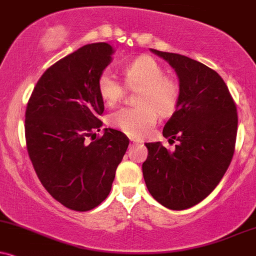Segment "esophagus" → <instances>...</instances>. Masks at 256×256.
<instances>
[{
	"mask_svg": "<svg viewBox=\"0 0 256 256\" xmlns=\"http://www.w3.org/2000/svg\"><path fill=\"white\" fill-rule=\"evenodd\" d=\"M139 144H141V141L136 140V139H133V138L130 139V145H139Z\"/></svg>",
	"mask_w": 256,
	"mask_h": 256,
	"instance_id": "obj_1",
	"label": "esophagus"
}]
</instances>
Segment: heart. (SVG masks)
Returning a JSON list of instances; mask_svg holds the SVG:
<instances>
[{"label":"heart","instance_id":"1","mask_svg":"<svg viewBox=\"0 0 256 256\" xmlns=\"http://www.w3.org/2000/svg\"><path fill=\"white\" fill-rule=\"evenodd\" d=\"M128 87H140L136 103L139 106L121 108L108 117L111 127L133 138L144 136L156 124L158 114L169 116L180 102L178 82L164 74V69L151 56H140L122 69ZM97 90L105 104L115 105L124 93V87L109 70L98 76Z\"/></svg>","mask_w":256,"mask_h":256}]
</instances>
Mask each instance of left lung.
Listing matches in <instances>:
<instances>
[{
  "label": "left lung",
  "mask_w": 256,
  "mask_h": 256,
  "mask_svg": "<svg viewBox=\"0 0 256 256\" xmlns=\"http://www.w3.org/2000/svg\"><path fill=\"white\" fill-rule=\"evenodd\" d=\"M176 70L180 102L163 135L178 141L175 151L160 142L146 144L142 174L150 194L170 210L202 201L218 186L234 157L237 108L217 72L178 54L151 49Z\"/></svg>",
  "instance_id": "left-lung-1"
}]
</instances>
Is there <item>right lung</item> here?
<instances>
[{
  "mask_svg": "<svg viewBox=\"0 0 256 256\" xmlns=\"http://www.w3.org/2000/svg\"><path fill=\"white\" fill-rule=\"evenodd\" d=\"M108 43L84 45L54 63L34 86L26 106V147L39 181L73 211L100 205L111 190L129 139L105 128L97 80L111 62Z\"/></svg>",
  "mask_w": 256,
  "mask_h": 256,
  "instance_id": "add662e5",
  "label": "right lung"
}]
</instances>
